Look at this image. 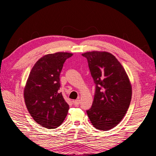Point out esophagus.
Here are the masks:
<instances>
[{"label":"esophagus","instance_id":"obj_1","mask_svg":"<svg viewBox=\"0 0 156 156\" xmlns=\"http://www.w3.org/2000/svg\"><path fill=\"white\" fill-rule=\"evenodd\" d=\"M80 100H74V101H73V105H74L76 107L79 106V105H80Z\"/></svg>","mask_w":156,"mask_h":156}]
</instances>
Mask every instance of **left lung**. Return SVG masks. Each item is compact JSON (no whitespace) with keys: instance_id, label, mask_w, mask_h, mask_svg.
Segmentation results:
<instances>
[{"instance_id":"obj_1","label":"left lung","mask_w":156,"mask_h":156,"mask_svg":"<svg viewBox=\"0 0 156 156\" xmlns=\"http://www.w3.org/2000/svg\"><path fill=\"white\" fill-rule=\"evenodd\" d=\"M82 56L87 59L96 84L93 103L87 113L95 128L108 131L127 112L132 96L130 81L122 65L110 53L91 51Z\"/></svg>"}]
</instances>
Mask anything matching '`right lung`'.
I'll return each instance as SVG.
<instances>
[{"label":"right lung","mask_w":156,"mask_h":156,"mask_svg":"<svg viewBox=\"0 0 156 156\" xmlns=\"http://www.w3.org/2000/svg\"><path fill=\"white\" fill-rule=\"evenodd\" d=\"M67 52L47 54L31 69L24 90L26 107L36 122L47 129L61 125L69 106L60 87V74L65 60L72 56Z\"/></svg>","instance_id":"right-lung-1"}]
</instances>
